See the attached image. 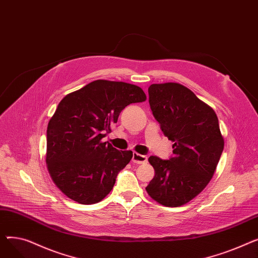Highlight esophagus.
Wrapping results in <instances>:
<instances>
[{
    "mask_svg": "<svg viewBox=\"0 0 258 258\" xmlns=\"http://www.w3.org/2000/svg\"><path fill=\"white\" fill-rule=\"evenodd\" d=\"M132 161L136 164H142V163H145V162L147 161V157L144 155H140L138 153H134Z\"/></svg>",
    "mask_w": 258,
    "mask_h": 258,
    "instance_id": "esophagus-1",
    "label": "esophagus"
}]
</instances>
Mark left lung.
Masks as SVG:
<instances>
[{
    "label": "left lung",
    "mask_w": 258,
    "mask_h": 258,
    "mask_svg": "<svg viewBox=\"0 0 258 258\" xmlns=\"http://www.w3.org/2000/svg\"><path fill=\"white\" fill-rule=\"evenodd\" d=\"M148 95L154 117L173 142V156L148 158L155 177L145 189L161 205L182 206L207 186L218 166L224 150L219 119L212 107L180 84H154Z\"/></svg>",
    "instance_id": "obj_1"
}]
</instances>
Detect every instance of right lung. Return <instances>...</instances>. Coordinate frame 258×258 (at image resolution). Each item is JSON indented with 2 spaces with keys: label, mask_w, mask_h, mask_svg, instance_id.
<instances>
[{
  "label": "right lung",
  "mask_w": 258,
  "mask_h": 258,
  "mask_svg": "<svg viewBox=\"0 0 258 258\" xmlns=\"http://www.w3.org/2000/svg\"><path fill=\"white\" fill-rule=\"evenodd\" d=\"M145 100L138 86L103 79L61 99L47 127L46 163L63 195L91 205L111 192L133 152L118 151L102 139L125 106Z\"/></svg>",
  "instance_id": "right-lung-1"
}]
</instances>
